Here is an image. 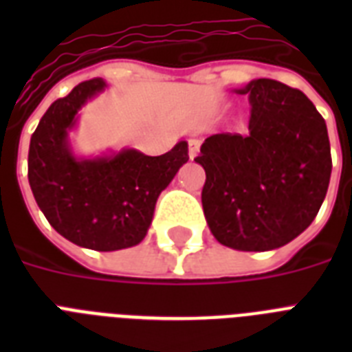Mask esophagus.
Listing matches in <instances>:
<instances>
[{
	"label": "esophagus",
	"mask_w": 352,
	"mask_h": 352,
	"mask_svg": "<svg viewBox=\"0 0 352 352\" xmlns=\"http://www.w3.org/2000/svg\"><path fill=\"white\" fill-rule=\"evenodd\" d=\"M199 149H201V140L197 138H190L188 140V155H190V159H195L199 155Z\"/></svg>",
	"instance_id": "34e87169"
}]
</instances>
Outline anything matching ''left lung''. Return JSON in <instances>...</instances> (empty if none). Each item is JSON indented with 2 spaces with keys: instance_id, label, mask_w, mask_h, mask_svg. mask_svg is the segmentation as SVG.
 <instances>
[{
  "instance_id": "1",
  "label": "left lung",
  "mask_w": 352,
  "mask_h": 352,
  "mask_svg": "<svg viewBox=\"0 0 352 352\" xmlns=\"http://www.w3.org/2000/svg\"><path fill=\"white\" fill-rule=\"evenodd\" d=\"M248 135L219 133L201 146L203 210L221 245L265 252L287 245L316 217L331 181L327 126L300 89L252 80Z\"/></svg>"
}]
</instances>
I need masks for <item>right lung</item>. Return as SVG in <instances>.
Returning a JSON list of instances; mask_svg holds the SVG:
<instances>
[{"label": "right lung", "mask_w": 352, "mask_h": 352, "mask_svg": "<svg viewBox=\"0 0 352 352\" xmlns=\"http://www.w3.org/2000/svg\"><path fill=\"white\" fill-rule=\"evenodd\" d=\"M104 87L102 78L87 80L52 102L30 137L29 184L58 234L84 248L111 252L146 237L160 192L188 162V142L181 140L160 157L122 149L76 159L67 131L80 107Z\"/></svg>", "instance_id": "right-lung-1"}]
</instances>
